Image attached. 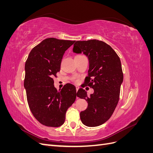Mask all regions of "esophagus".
Wrapping results in <instances>:
<instances>
[{"mask_svg":"<svg viewBox=\"0 0 153 153\" xmlns=\"http://www.w3.org/2000/svg\"><path fill=\"white\" fill-rule=\"evenodd\" d=\"M76 92H77L78 91V89H79V87L76 86Z\"/></svg>","mask_w":153,"mask_h":153,"instance_id":"obj_1","label":"esophagus"}]
</instances>
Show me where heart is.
Returning a JSON list of instances; mask_svg holds the SVG:
<instances>
[{"label":"heart","instance_id":"1","mask_svg":"<svg viewBox=\"0 0 153 153\" xmlns=\"http://www.w3.org/2000/svg\"><path fill=\"white\" fill-rule=\"evenodd\" d=\"M76 81H77V80H76Z\"/></svg>","mask_w":153,"mask_h":153}]
</instances>
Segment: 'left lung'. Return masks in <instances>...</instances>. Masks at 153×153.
<instances>
[{"instance_id":"obj_1","label":"left lung","mask_w":153,"mask_h":153,"mask_svg":"<svg viewBox=\"0 0 153 153\" xmlns=\"http://www.w3.org/2000/svg\"><path fill=\"white\" fill-rule=\"evenodd\" d=\"M73 52L87 57L89 68L84 83L94 89L90 96L82 88L77 92L76 96L88 103L80 119L87 126H100L112 116L118 103L123 82L121 61L110 45L96 39L76 41Z\"/></svg>"}]
</instances>
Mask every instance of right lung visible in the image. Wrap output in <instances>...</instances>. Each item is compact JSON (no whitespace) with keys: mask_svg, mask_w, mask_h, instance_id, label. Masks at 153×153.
I'll list each match as a JSON object with an SVG mask.
<instances>
[{"mask_svg":"<svg viewBox=\"0 0 153 153\" xmlns=\"http://www.w3.org/2000/svg\"><path fill=\"white\" fill-rule=\"evenodd\" d=\"M75 41L45 39L32 49L25 62L27 102L34 117L45 126L62 125L68 108L76 100L75 85L67 84L57 91L53 79L60 71L64 53Z\"/></svg>","mask_w":153,"mask_h":153,"instance_id":"right-lung-1","label":"right lung"}]
</instances>
